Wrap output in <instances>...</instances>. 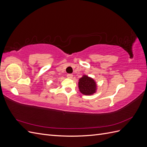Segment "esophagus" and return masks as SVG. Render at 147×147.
Returning <instances> with one entry per match:
<instances>
[{
    "mask_svg": "<svg viewBox=\"0 0 147 147\" xmlns=\"http://www.w3.org/2000/svg\"><path fill=\"white\" fill-rule=\"evenodd\" d=\"M67 77L68 78H72L73 77V75L72 74H67Z\"/></svg>",
    "mask_w": 147,
    "mask_h": 147,
    "instance_id": "esophagus-1",
    "label": "esophagus"
}]
</instances>
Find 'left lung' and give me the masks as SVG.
<instances>
[{
	"label": "left lung",
	"instance_id": "1",
	"mask_svg": "<svg viewBox=\"0 0 147 147\" xmlns=\"http://www.w3.org/2000/svg\"><path fill=\"white\" fill-rule=\"evenodd\" d=\"M78 83L80 92L86 96H91L96 92L97 86L96 81L88 75H83Z\"/></svg>",
	"mask_w": 147,
	"mask_h": 147
}]
</instances>
